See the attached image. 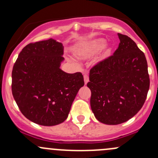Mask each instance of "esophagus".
Segmentation results:
<instances>
[{
    "mask_svg": "<svg viewBox=\"0 0 158 158\" xmlns=\"http://www.w3.org/2000/svg\"><path fill=\"white\" fill-rule=\"evenodd\" d=\"M84 82H85V84H87L88 83V82L89 81V76L87 74H85L84 75Z\"/></svg>",
    "mask_w": 158,
    "mask_h": 158,
    "instance_id": "esophagus-1",
    "label": "esophagus"
}]
</instances>
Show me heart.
Here are the masks:
<instances>
[{
    "instance_id": "1",
    "label": "heart",
    "mask_w": 158,
    "mask_h": 158,
    "mask_svg": "<svg viewBox=\"0 0 158 158\" xmlns=\"http://www.w3.org/2000/svg\"><path fill=\"white\" fill-rule=\"evenodd\" d=\"M106 44V40L103 39V38H98V39H95L91 41L86 45L77 48L75 51V53L79 58L82 59V60H86V59L93 56L97 52H99L102 49L104 48ZM111 52H112V48L111 47H105L104 50L102 52V53L98 56V61L101 62L109 58L111 55Z\"/></svg>"
}]
</instances>
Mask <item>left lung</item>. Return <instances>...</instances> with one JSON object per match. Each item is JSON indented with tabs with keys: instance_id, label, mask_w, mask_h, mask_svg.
<instances>
[{
	"instance_id": "obj_1",
	"label": "left lung",
	"mask_w": 158,
	"mask_h": 158,
	"mask_svg": "<svg viewBox=\"0 0 158 158\" xmlns=\"http://www.w3.org/2000/svg\"><path fill=\"white\" fill-rule=\"evenodd\" d=\"M118 36V49L91 69L87 83L95 117L113 125L127 122L140 111L150 86L144 53L128 36Z\"/></svg>"
}]
</instances>
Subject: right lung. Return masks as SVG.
<instances>
[{"label":"right lung","mask_w":158,"mask_h":158,"mask_svg":"<svg viewBox=\"0 0 158 158\" xmlns=\"http://www.w3.org/2000/svg\"><path fill=\"white\" fill-rule=\"evenodd\" d=\"M63 47L54 39L27 45L12 71V94L22 114L44 126H53L67 118L79 89L81 73L60 69Z\"/></svg>","instance_id":"obj_1"}]
</instances>
